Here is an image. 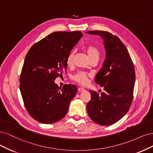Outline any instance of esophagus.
Masks as SVG:
<instances>
[{
  "mask_svg": "<svg viewBox=\"0 0 153 153\" xmlns=\"http://www.w3.org/2000/svg\"><path fill=\"white\" fill-rule=\"evenodd\" d=\"M78 91H80V92H82V91H85V88L80 87V88H78Z\"/></svg>",
  "mask_w": 153,
  "mask_h": 153,
  "instance_id": "esophagus-1",
  "label": "esophagus"
}]
</instances>
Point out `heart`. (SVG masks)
<instances>
[{
  "mask_svg": "<svg viewBox=\"0 0 153 153\" xmlns=\"http://www.w3.org/2000/svg\"><path fill=\"white\" fill-rule=\"evenodd\" d=\"M85 50L88 53V56H89L90 60L93 58H94L95 56L99 55V51H98V50L95 46L90 45H90H87L85 46ZM74 53L75 51L74 50L71 51L68 53L66 59V63L67 65H71L72 64L73 58L74 56ZM89 74H88L85 72L80 71L77 72L76 74L74 75L72 77V80L81 84V85H86L88 82V77H89Z\"/></svg>",
  "mask_w": 153,
  "mask_h": 153,
  "instance_id": "1",
  "label": "heart"
}]
</instances>
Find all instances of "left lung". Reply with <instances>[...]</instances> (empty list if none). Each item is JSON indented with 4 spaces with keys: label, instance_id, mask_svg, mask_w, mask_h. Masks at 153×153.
Returning a JSON list of instances; mask_svg holds the SVG:
<instances>
[{
    "label": "left lung",
    "instance_id": "left-lung-1",
    "mask_svg": "<svg viewBox=\"0 0 153 153\" xmlns=\"http://www.w3.org/2000/svg\"><path fill=\"white\" fill-rule=\"evenodd\" d=\"M86 33L99 35L103 40L106 56L95 82L103 87L101 95L90 90L91 99L86 105L92 121L103 126L114 124L129 111L134 97L135 73L131 58L120 38L106 31Z\"/></svg>",
    "mask_w": 153,
    "mask_h": 153
}]
</instances>
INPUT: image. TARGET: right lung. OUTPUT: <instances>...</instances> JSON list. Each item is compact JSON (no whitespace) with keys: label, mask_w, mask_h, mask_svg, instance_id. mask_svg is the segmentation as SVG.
<instances>
[{"label":"right lung","mask_w":153,"mask_h":153,"mask_svg":"<svg viewBox=\"0 0 153 153\" xmlns=\"http://www.w3.org/2000/svg\"><path fill=\"white\" fill-rule=\"evenodd\" d=\"M82 34L79 31L53 32L30 48L19 77V89L27 111L34 120L51 124L67 114L77 92L74 85L62 88L54 81L66 71V59Z\"/></svg>","instance_id":"obj_1"}]
</instances>
